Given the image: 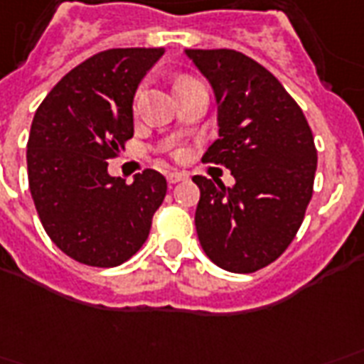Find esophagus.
<instances>
[{"label":"esophagus","mask_w":364,"mask_h":364,"mask_svg":"<svg viewBox=\"0 0 364 364\" xmlns=\"http://www.w3.org/2000/svg\"><path fill=\"white\" fill-rule=\"evenodd\" d=\"M185 179H187V175L179 173V171H169L168 173V183H171V185H175V183L179 181H185Z\"/></svg>","instance_id":"1"}]
</instances>
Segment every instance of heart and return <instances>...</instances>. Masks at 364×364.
Wrapping results in <instances>:
<instances>
[{
    "label": "heart",
    "mask_w": 364,
    "mask_h": 364,
    "mask_svg": "<svg viewBox=\"0 0 364 364\" xmlns=\"http://www.w3.org/2000/svg\"><path fill=\"white\" fill-rule=\"evenodd\" d=\"M183 80H185V79H183ZM139 94H141V92H139ZM139 94H136V98H139Z\"/></svg>",
    "instance_id": "heart-1"
}]
</instances>
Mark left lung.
<instances>
[{
  "mask_svg": "<svg viewBox=\"0 0 364 364\" xmlns=\"http://www.w3.org/2000/svg\"><path fill=\"white\" fill-rule=\"evenodd\" d=\"M218 106V139L203 161L222 164L233 187L195 175L196 235L206 257L235 274L264 268L303 223L316 171L312 131L268 69L235 50H185Z\"/></svg>",
  "mask_w": 364,
  "mask_h": 364,
  "instance_id": "8db88e82",
  "label": "left lung"
}]
</instances>
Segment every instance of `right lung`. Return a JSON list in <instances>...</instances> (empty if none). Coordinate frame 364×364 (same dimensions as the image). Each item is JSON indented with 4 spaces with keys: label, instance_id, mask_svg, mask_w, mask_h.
Segmentation results:
<instances>
[{
    "label": "right lung",
    "instance_id": "1",
    "mask_svg": "<svg viewBox=\"0 0 364 364\" xmlns=\"http://www.w3.org/2000/svg\"><path fill=\"white\" fill-rule=\"evenodd\" d=\"M164 48H117L82 61L53 86L34 115L26 146L31 195L53 243L77 262L123 264L141 249L168 191L154 169L131 185L107 173L133 136L139 82Z\"/></svg>",
    "mask_w": 364,
    "mask_h": 364
}]
</instances>
